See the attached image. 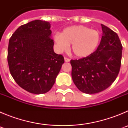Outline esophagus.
<instances>
[{
    "instance_id": "1",
    "label": "esophagus",
    "mask_w": 128,
    "mask_h": 128,
    "mask_svg": "<svg viewBox=\"0 0 128 128\" xmlns=\"http://www.w3.org/2000/svg\"><path fill=\"white\" fill-rule=\"evenodd\" d=\"M64 60H65V62H70V59L67 58H64Z\"/></svg>"
}]
</instances>
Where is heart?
<instances>
[{"label": "heart", "mask_w": 128, "mask_h": 128, "mask_svg": "<svg viewBox=\"0 0 128 128\" xmlns=\"http://www.w3.org/2000/svg\"><path fill=\"white\" fill-rule=\"evenodd\" d=\"M54 40L59 51L66 50L71 44L74 56L83 58L96 50L100 41V34L98 30L84 26H72L63 29L62 34H55Z\"/></svg>", "instance_id": "obj_1"}]
</instances>
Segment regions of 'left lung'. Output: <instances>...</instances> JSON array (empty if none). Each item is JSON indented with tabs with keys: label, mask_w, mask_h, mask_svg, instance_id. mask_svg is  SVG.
<instances>
[{
	"label": "left lung",
	"mask_w": 128,
	"mask_h": 128,
	"mask_svg": "<svg viewBox=\"0 0 128 128\" xmlns=\"http://www.w3.org/2000/svg\"><path fill=\"white\" fill-rule=\"evenodd\" d=\"M102 36L97 50L88 57L70 61L72 78L79 90L88 94L103 91L117 78L122 46L118 35L101 24Z\"/></svg>",
	"instance_id": "left-lung-1"
}]
</instances>
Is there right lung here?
I'll return each instance as SVG.
<instances>
[{
  "label": "right lung",
  "instance_id": "add662e5",
  "mask_svg": "<svg viewBox=\"0 0 128 128\" xmlns=\"http://www.w3.org/2000/svg\"><path fill=\"white\" fill-rule=\"evenodd\" d=\"M48 22L36 20L20 26L9 41L8 62L11 76L26 91L47 93L54 85L64 58L54 52Z\"/></svg>",
  "mask_w": 128,
  "mask_h": 128
}]
</instances>
